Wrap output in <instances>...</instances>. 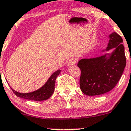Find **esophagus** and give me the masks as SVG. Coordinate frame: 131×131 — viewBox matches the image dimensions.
Listing matches in <instances>:
<instances>
[{"mask_svg": "<svg viewBox=\"0 0 131 131\" xmlns=\"http://www.w3.org/2000/svg\"><path fill=\"white\" fill-rule=\"evenodd\" d=\"M77 61V59L75 58H72L68 60V65L70 67V66H72L73 64H75Z\"/></svg>", "mask_w": 131, "mask_h": 131, "instance_id": "1", "label": "esophagus"}]
</instances>
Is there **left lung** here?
<instances>
[{
	"instance_id": "1",
	"label": "left lung",
	"mask_w": 131,
	"mask_h": 131,
	"mask_svg": "<svg viewBox=\"0 0 131 131\" xmlns=\"http://www.w3.org/2000/svg\"><path fill=\"white\" fill-rule=\"evenodd\" d=\"M104 51L114 49L111 53L94 58L81 59L78 63L81 70L80 86L88 96L104 94L111 91L120 80L126 64L123 38L117 33L110 35Z\"/></svg>"
}]
</instances>
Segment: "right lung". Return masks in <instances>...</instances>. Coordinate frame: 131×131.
I'll return each mask as SVG.
<instances>
[{"label": "right lung", "instance_id": "right-lung-1", "mask_svg": "<svg viewBox=\"0 0 131 131\" xmlns=\"http://www.w3.org/2000/svg\"><path fill=\"white\" fill-rule=\"evenodd\" d=\"M61 73V70H58L57 71L53 73L51 76L49 78L48 81L46 82L45 84L42 87L40 88L38 90L35 91L31 92L28 93H18L15 90H14L11 88V90L14 92V94L18 97H21L23 99H26L28 100L36 101H44L48 100L49 97H51L53 93L54 90V85H55V80L57 77Z\"/></svg>", "mask_w": 131, "mask_h": 131}]
</instances>
